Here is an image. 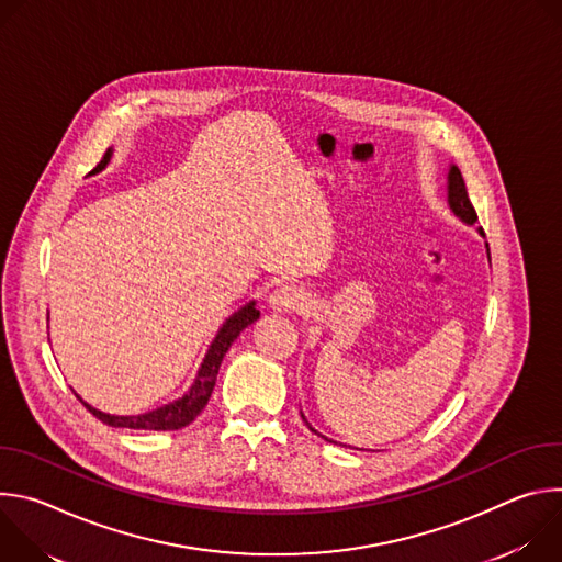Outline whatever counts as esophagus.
Instances as JSON below:
<instances>
[{
	"label": "esophagus",
	"instance_id": "34e87169",
	"mask_svg": "<svg viewBox=\"0 0 562 562\" xmlns=\"http://www.w3.org/2000/svg\"><path fill=\"white\" fill-rule=\"evenodd\" d=\"M306 304V293L295 286V284H282L269 295V306L276 313H289V311H300Z\"/></svg>",
	"mask_w": 562,
	"mask_h": 562
}]
</instances>
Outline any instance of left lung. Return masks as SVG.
<instances>
[{"label": "left lung", "instance_id": "1", "mask_svg": "<svg viewBox=\"0 0 562 562\" xmlns=\"http://www.w3.org/2000/svg\"><path fill=\"white\" fill-rule=\"evenodd\" d=\"M447 204H449L451 213H453L458 220H462L464 224H473V222L477 220V215H475V211H473V206H471V202H469V195H467V189H464V180H462L460 169H458L456 165H449V171H447ZM477 233L485 237L483 228H477ZM485 247H487V258H490V245H485ZM302 420L306 423V427H308L313 434H317V431L311 427V423L306 420L304 414H302ZM317 436H323V434H317ZM323 438L329 440L327 436H323ZM329 442H334V440H329ZM356 449H358V447H356Z\"/></svg>", "mask_w": 562, "mask_h": 562}]
</instances>
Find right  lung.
Segmentation results:
<instances>
[{
  "label": "right lung",
  "instance_id": "add662e5",
  "mask_svg": "<svg viewBox=\"0 0 562 562\" xmlns=\"http://www.w3.org/2000/svg\"><path fill=\"white\" fill-rule=\"evenodd\" d=\"M111 157H113V148L106 150V155L102 157V162L89 176L102 173L109 167ZM258 317H260V311L256 308V300H249L247 304H243L224 319L222 327L217 329L213 342L209 345V349L202 358V364L195 373L193 384L187 389V393L182 397L173 400V403H167L162 407L137 414V416H117V414L100 412V409L91 407L89 403H85V400L79 397L77 393L75 395L79 397V403H82L98 420H102L104 425H111V427H124V429H137V431H176V429H182V427L191 425L202 414V409L206 407L209 397L213 393L217 371H220V364H222L226 351L237 340V336L243 334L251 323H256Z\"/></svg>",
  "mask_w": 562,
  "mask_h": 562
}]
</instances>
